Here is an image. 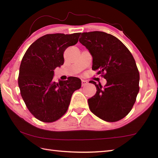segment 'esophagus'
<instances>
[{"label": "esophagus", "instance_id": "1", "mask_svg": "<svg viewBox=\"0 0 158 158\" xmlns=\"http://www.w3.org/2000/svg\"><path fill=\"white\" fill-rule=\"evenodd\" d=\"M88 84V81H85V80H81V85L82 86H84Z\"/></svg>", "mask_w": 158, "mask_h": 158}]
</instances>
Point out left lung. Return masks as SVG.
<instances>
[{"instance_id": "left-lung-1", "label": "left lung", "mask_w": 158, "mask_h": 158, "mask_svg": "<svg viewBox=\"0 0 158 158\" xmlns=\"http://www.w3.org/2000/svg\"><path fill=\"white\" fill-rule=\"evenodd\" d=\"M79 42L92 55V69L106 80L104 88L90 81L97 89L88 100L90 110L103 121H120L130 113L139 90L135 58L121 40L105 32L83 33Z\"/></svg>"}]
</instances>
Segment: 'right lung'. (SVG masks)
<instances>
[{
  "mask_svg": "<svg viewBox=\"0 0 158 158\" xmlns=\"http://www.w3.org/2000/svg\"><path fill=\"white\" fill-rule=\"evenodd\" d=\"M80 35H45L28 47L21 60L18 77L21 95L39 121L52 123L60 118L68 111L73 93L81 88L77 77L58 83L53 80V70L64 63V52L77 43Z\"/></svg>",
  "mask_w": 158,
  "mask_h": 158,
  "instance_id": "1",
  "label": "right lung"
}]
</instances>
